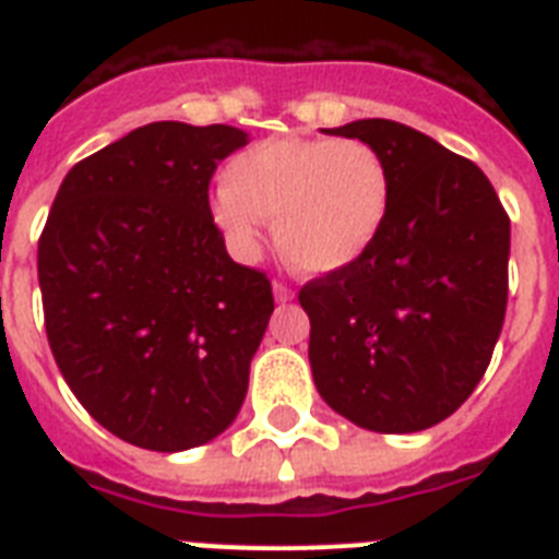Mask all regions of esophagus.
Wrapping results in <instances>:
<instances>
[{
  "instance_id": "esophagus-1",
  "label": "esophagus",
  "mask_w": 559,
  "mask_h": 559,
  "mask_svg": "<svg viewBox=\"0 0 559 559\" xmlns=\"http://www.w3.org/2000/svg\"><path fill=\"white\" fill-rule=\"evenodd\" d=\"M275 298H278L281 305H284V301H293V296H296V293H293V287H287V284H284V281H275Z\"/></svg>"
}]
</instances>
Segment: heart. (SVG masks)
Here are the masks:
<instances>
[{"mask_svg": "<svg viewBox=\"0 0 559 559\" xmlns=\"http://www.w3.org/2000/svg\"><path fill=\"white\" fill-rule=\"evenodd\" d=\"M211 197V219L237 254L261 246L275 219L278 254L305 275L354 266L391 211V170L359 139H266L237 153Z\"/></svg>", "mask_w": 559, "mask_h": 559, "instance_id": "b5f03b06", "label": "heart"}]
</instances>
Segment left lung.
Here are the masks:
<instances>
[{
    "label": "left lung",
    "mask_w": 559,
    "mask_h": 559,
    "mask_svg": "<svg viewBox=\"0 0 559 559\" xmlns=\"http://www.w3.org/2000/svg\"><path fill=\"white\" fill-rule=\"evenodd\" d=\"M380 151L391 211L354 266L307 281L310 368L324 403L371 432H420L485 377L508 310L511 217L476 162L412 127L328 130Z\"/></svg>",
    "instance_id": "8db88e82"
}]
</instances>
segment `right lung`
Masks as SVG:
<instances>
[{"label": "right lung", "mask_w": 559, "mask_h": 559, "mask_svg": "<svg viewBox=\"0 0 559 559\" xmlns=\"http://www.w3.org/2000/svg\"><path fill=\"white\" fill-rule=\"evenodd\" d=\"M240 147L237 127H139L66 174L39 235L57 368L142 450H191L235 420L275 310L266 272L231 261L211 219V177Z\"/></svg>", "instance_id": "1"}]
</instances>
